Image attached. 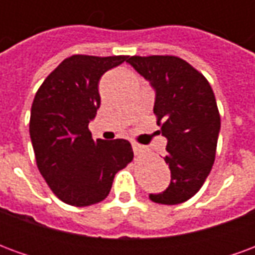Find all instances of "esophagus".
<instances>
[{
	"instance_id": "obj_1",
	"label": "esophagus",
	"mask_w": 255,
	"mask_h": 255,
	"mask_svg": "<svg viewBox=\"0 0 255 255\" xmlns=\"http://www.w3.org/2000/svg\"><path fill=\"white\" fill-rule=\"evenodd\" d=\"M132 150H133V154L139 155L140 153H143V147L138 143H133L132 142Z\"/></svg>"
}]
</instances>
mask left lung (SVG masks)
Here are the masks:
<instances>
[{
    "label": "left lung",
    "mask_w": 255,
    "mask_h": 255,
    "mask_svg": "<svg viewBox=\"0 0 255 255\" xmlns=\"http://www.w3.org/2000/svg\"><path fill=\"white\" fill-rule=\"evenodd\" d=\"M127 63L154 89L158 132L168 140L164 160L171 183L149 198L161 205L184 202L202 187L216 157L220 115L213 90L202 73L175 56H133Z\"/></svg>",
    "instance_id": "left-lung-1"
}]
</instances>
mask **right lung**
Here are the masks:
<instances>
[{
    "mask_svg": "<svg viewBox=\"0 0 255 255\" xmlns=\"http://www.w3.org/2000/svg\"><path fill=\"white\" fill-rule=\"evenodd\" d=\"M127 60L75 54L36 91L30 117L36 165L47 186L68 205L82 208L104 201L115 175L132 161L128 140H94L89 131L101 105V76Z\"/></svg>",
    "mask_w": 255,
    "mask_h": 255,
    "instance_id": "obj_1",
    "label": "right lung"
}]
</instances>
